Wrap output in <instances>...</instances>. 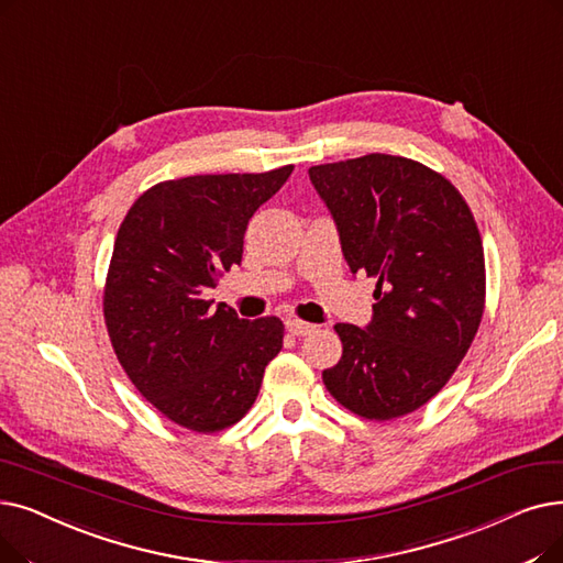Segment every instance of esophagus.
Returning a JSON list of instances; mask_svg holds the SVG:
<instances>
[{"label":"esophagus","instance_id":"1","mask_svg":"<svg viewBox=\"0 0 563 563\" xmlns=\"http://www.w3.org/2000/svg\"><path fill=\"white\" fill-rule=\"evenodd\" d=\"M285 324H287V331H289L291 335H308V333H312V331L317 329V327H314V324H310V322L295 320V317H291V320H287Z\"/></svg>","mask_w":563,"mask_h":563}]
</instances>
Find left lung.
Masks as SVG:
<instances>
[{
    "label": "left lung",
    "mask_w": 563,
    "mask_h": 563,
    "mask_svg": "<svg viewBox=\"0 0 563 563\" xmlns=\"http://www.w3.org/2000/svg\"><path fill=\"white\" fill-rule=\"evenodd\" d=\"M352 268L375 278L373 322L335 324L342 356L322 373L356 417L417 411L457 371L485 308V257L460 190L428 165L368 154L312 165Z\"/></svg>",
    "instance_id": "8db88e82"
}]
</instances>
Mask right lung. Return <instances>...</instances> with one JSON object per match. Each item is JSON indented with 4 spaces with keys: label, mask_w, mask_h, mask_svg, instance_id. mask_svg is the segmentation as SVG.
<instances>
[{
    "label": "right lung",
    "mask_w": 563,
    "mask_h": 563,
    "mask_svg": "<svg viewBox=\"0 0 563 563\" xmlns=\"http://www.w3.org/2000/svg\"><path fill=\"white\" fill-rule=\"evenodd\" d=\"M291 169L161 181L117 232L103 287L112 350L140 394L186 430L221 432L246 417L283 347L278 317L241 320L202 295L241 262L249 221Z\"/></svg>",
    "instance_id": "add662e5"
}]
</instances>
